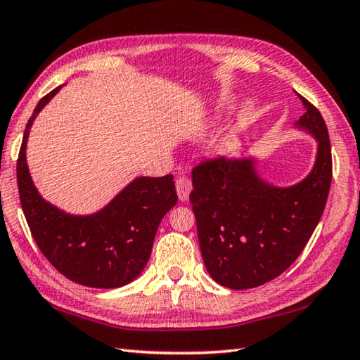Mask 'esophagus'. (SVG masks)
I'll use <instances>...</instances> for the list:
<instances>
[{"mask_svg":"<svg viewBox=\"0 0 360 360\" xmlns=\"http://www.w3.org/2000/svg\"><path fill=\"white\" fill-rule=\"evenodd\" d=\"M191 191H192L191 179L186 178V176H179V178L176 179V192H178L179 200L186 202L187 198H189Z\"/></svg>","mask_w":360,"mask_h":360,"instance_id":"1","label":"esophagus"}]
</instances>
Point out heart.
I'll return each instance as SVG.
<instances>
[{
  "label": "heart",
  "instance_id": "1",
  "mask_svg": "<svg viewBox=\"0 0 360 360\" xmlns=\"http://www.w3.org/2000/svg\"><path fill=\"white\" fill-rule=\"evenodd\" d=\"M222 105H224V107L229 105V101H224V104H222Z\"/></svg>",
  "mask_w": 360,
  "mask_h": 360
}]
</instances>
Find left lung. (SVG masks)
I'll list each match as a JSON object with an SVG mask.
<instances>
[{"label":"left lung","instance_id":"1","mask_svg":"<svg viewBox=\"0 0 360 360\" xmlns=\"http://www.w3.org/2000/svg\"><path fill=\"white\" fill-rule=\"evenodd\" d=\"M300 99L306 112L295 124L316 138L317 157L298 184H267L252 158L218 157L192 169L189 198L203 262L222 287L255 288L281 276L322 218L332 184V147L321 112Z\"/></svg>","mask_w":360,"mask_h":360}]
</instances>
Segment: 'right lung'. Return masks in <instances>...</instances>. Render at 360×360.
I'll return each instance as SVG.
<instances>
[{
    "label": "right lung",
    "mask_w": 360,
    "mask_h": 360,
    "mask_svg": "<svg viewBox=\"0 0 360 360\" xmlns=\"http://www.w3.org/2000/svg\"><path fill=\"white\" fill-rule=\"evenodd\" d=\"M59 89L38 102L27 123L17 158L22 210L38 248L68 281L93 288L123 287L146 267L160 221L178 202L173 174L136 178L88 216L68 214L44 200L28 173L25 147L33 120Z\"/></svg>",
    "instance_id": "1"
}]
</instances>
